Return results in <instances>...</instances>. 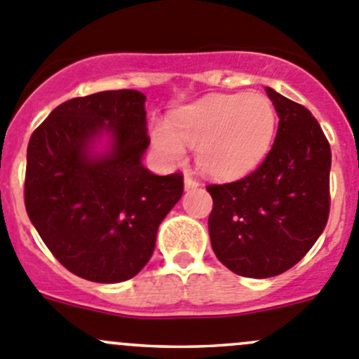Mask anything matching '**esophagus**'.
Listing matches in <instances>:
<instances>
[{
	"instance_id": "esophagus-1",
	"label": "esophagus",
	"mask_w": 359,
	"mask_h": 359,
	"mask_svg": "<svg viewBox=\"0 0 359 359\" xmlns=\"http://www.w3.org/2000/svg\"><path fill=\"white\" fill-rule=\"evenodd\" d=\"M184 187H186V191H191V189H196V187H200V184H198L191 175H186L184 177Z\"/></svg>"
}]
</instances>
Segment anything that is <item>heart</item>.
I'll use <instances>...</instances> for the list:
<instances>
[{
	"instance_id": "obj_1",
	"label": "heart",
	"mask_w": 359,
	"mask_h": 359,
	"mask_svg": "<svg viewBox=\"0 0 359 359\" xmlns=\"http://www.w3.org/2000/svg\"><path fill=\"white\" fill-rule=\"evenodd\" d=\"M276 125V109L264 93H215L175 111L168 123H154L151 146L166 165L182 163L186 147H194L200 173L229 182L262 163Z\"/></svg>"
}]
</instances>
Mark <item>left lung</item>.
<instances>
[{"label":"left lung","instance_id":"8db88e82","mask_svg":"<svg viewBox=\"0 0 359 359\" xmlns=\"http://www.w3.org/2000/svg\"><path fill=\"white\" fill-rule=\"evenodd\" d=\"M278 133L262 165L245 179L208 186L212 248L233 273L271 278L295 266L323 233L330 212V144L314 116L266 88Z\"/></svg>","mask_w":359,"mask_h":359}]
</instances>
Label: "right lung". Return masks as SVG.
Returning a JSON list of instances; mask_svg holds the SVG:
<instances>
[{"label":"right lung","instance_id":"obj_1","mask_svg":"<svg viewBox=\"0 0 359 359\" xmlns=\"http://www.w3.org/2000/svg\"><path fill=\"white\" fill-rule=\"evenodd\" d=\"M146 95L109 90L60 104L27 146L25 210L76 276L119 283L149 262L158 227L184 193L180 173L142 165Z\"/></svg>","mask_w":359,"mask_h":359}]
</instances>
